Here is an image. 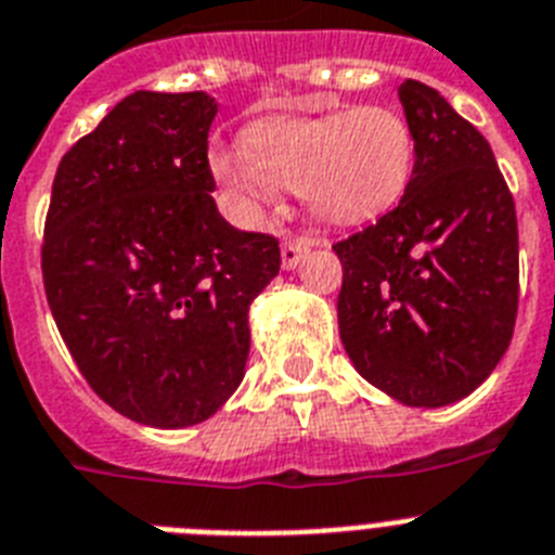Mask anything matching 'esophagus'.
Segmentation results:
<instances>
[{"mask_svg": "<svg viewBox=\"0 0 555 555\" xmlns=\"http://www.w3.org/2000/svg\"><path fill=\"white\" fill-rule=\"evenodd\" d=\"M312 245H315V240H310V237L284 240L282 243V268H287V271H291V268H296Z\"/></svg>", "mask_w": 555, "mask_h": 555, "instance_id": "esophagus-1", "label": "esophagus"}]
</instances>
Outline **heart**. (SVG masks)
<instances>
[{"mask_svg":"<svg viewBox=\"0 0 555 555\" xmlns=\"http://www.w3.org/2000/svg\"><path fill=\"white\" fill-rule=\"evenodd\" d=\"M413 156V131L399 111L360 105L254 125L245 151L211 153V172L245 220L262 218L284 186L301 190L318 218L360 223L402 197Z\"/></svg>","mask_w":555,"mask_h":555,"instance_id":"heart-1","label":"heart"}]
</instances>
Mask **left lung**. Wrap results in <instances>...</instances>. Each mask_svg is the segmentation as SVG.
Returning a JSON list of instances; mask_svg holds the SVG:
<instances>
[{
	"instance_id": "1",
	"label": "left lung",
	"mask_w": 555,
	"mask_h": 555,
	"mask_svg": "<svg viewBox=\"0 0 555 555\" xmlns=\"http://www.w3.org/2000/svg\"><path fill=\"white\" fill-rule=\"evenodd\" d=\"M416 156L397 209L332 245L340 340L354 369L413 408L469 397L514 335L517 209L483 133L436 89L404 80Z\"/></svg>"
}]
</instances>
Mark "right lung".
I'll use <instances>...</instances> for the list:
<instances>
[{"instance_id": "obj_1", "label": "right lung", "mask_w": 555, "mask_h": 555, "mask_svg": "<svg viewBox=\"0 0 555 555\" xmlns=\"http://www.w3.org/2000/svg\"><path fill=\"white\" fill-rule=\"evenodd\" d=\"M204 91H133L61 158L41 271L57 332L91 391L151 427L204 422L237 391L248 307L279 240L215 204Z\"/></svg>"}]
</instances>
